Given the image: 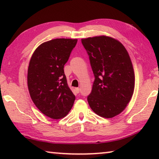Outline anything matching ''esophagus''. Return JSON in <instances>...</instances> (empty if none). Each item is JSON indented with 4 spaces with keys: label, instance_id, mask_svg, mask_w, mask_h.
Returning <instances> with one entry per match:
<instances>
[{
    "label": "esophagus",
    "instance_id": "esophagus-1",
    "mask_svg": "<svg viewBox=\"0 0 159 159\" xmlns=\"http://www.w3.org/2000/svg\"><path fill=\"white\" fill-rule=\"evenodd\" d=\"M75 90H76V92L77 93H79V92H80V88H75Z\"/></svg>",
    "mask_w": 159,
    "mask_h": 159
}]
</instances>
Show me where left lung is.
I'll return each instance as SVG.
<instances>
[{"label": "left lung", "mask_w": 159, "mask_h": 159, "mask_svg": "<svg viewBox=\"0 0 159 159\" xmlns=\"http://www.w3.org/2000/svg\"><path fill=\"white\" fill-rule=\"evenodd\" d=\"M81 41L95 78L88 104L99 116L114 117L125 109L133 95L134 73L129 54L121 43L109 36Z\"/></svg>", "instance_id": "8db88e82"}]
</instances>
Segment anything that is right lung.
I'll return each instance as SVG.
<instances>
[{
    "label": "right lung",
    "instance_id": "add662e5",
    "mask_svg": "<svg viewBox=\"0 0 159 159\" xmlns=\"http://www.w3.org/2000/svg\"><path fill=\"white\" fill-rule=\"evenodd\" d=\"M77 41L56 39L43 43L29 61L27 84L31 98L43 114L52 119L66 116L76 98L67 84L64 66Z\"/></svg>",
    "mask_w": 159,
    "mask_h": 159
}]
</instances>
